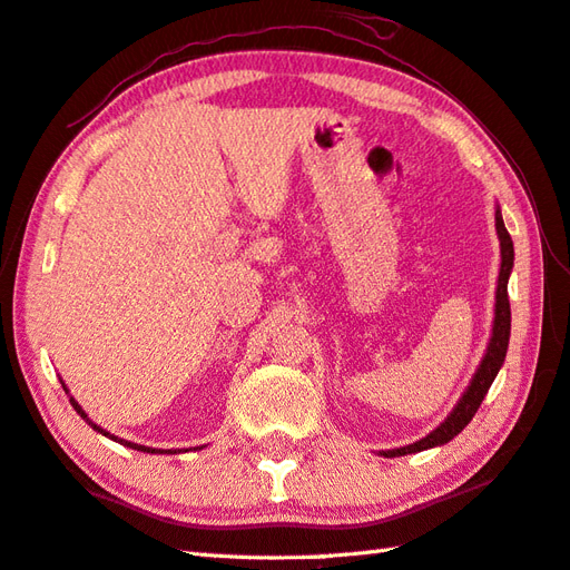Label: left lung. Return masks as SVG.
<instances>
[{
	"instance_id": "left-lung-1",
	"label": "left lung",
	"mask_w": 570,
	"mask_h": 570,
	"mask_svg": "<svg viewBox=\"0 0 570 570\" xmlns=\"http://www.w3.org/2000/svg\"><path fill=\"white\" fill-rule=\"evenodd\" d=\"M494 225H498V235H500L502 266H500V278H498V304H494V325H492L488 353H485V357H482L475 377H472V382L468 386V392L463 394V399H460L458 406L451 411V416H448L433 433H429L426 439H421V441L404 445V448H396V451H384L382 453L384 458L419 453V451H426V448L443 445L451 439H455V435L472 421V416H475V411L480 409L482 399H485L494 377H498V372H500L504 355H507V345H510L512 311H510V296H507V282H510V272L514 266V245H512L510 233H507L500 210L494 213Z\"/></svg>"
}]
</instances>
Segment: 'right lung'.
<instances>
[{
    "instance_id": "1",
    "label": "right lung",
    "mask_w": 570,
    "mask_h": 570,
    "mask_svg": "<svg viewBox=\"0 0 570 570\" xmlns=\"http://www.w3.org/2000/svg\"><path fill=\"white\" fill-rule=\"evenodd\" d=\"M70 404H72V409H76L78 411V414L85 419V421H88L90 423V426L95 429V431H100L102 435H107V439H112V441H117V443H122V445H127V448H135V451H144V453H176V451H161V448H147V445H139V443H129V441H122V439H117V435H110V433H107V431H102L100 426H98V423H92L90 419H88V414H85V411L80 409V404L76 402V399H72L70 396Z\"/></svg>"
}]
</instances>
